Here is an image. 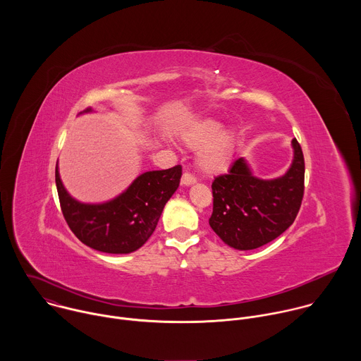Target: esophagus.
<instances>
[{
	"mask_svg": "<svg viewBox=\"0 0 361 361\" xmlns=\"http://www.w3.org/2000/svg\"><path fill=\"white\" fill-rule=\"evenodd\" d=\"M195 183V178L190 174V173H184L183 177H181V185L184 187H188V185H192Z\"/></svg>",
	"mask_w": 361,
	"mask_h": 361,
	"instance_id": "esophagus-1",
	"label": "esophagus"
}]
</instances>
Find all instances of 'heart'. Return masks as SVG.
Returning <instances> with one entry per match:
<instances>
[{
  "label": "heart",
  "instance_id": "heart-1",
  "mask_svg": "<svg viewBox=\"0 0 361 361\" xmlns=\"http://www.w3.org/2000/svg\"><path fill=\"white\" fill-rule=\"evenodd\" d=\"M181 141L197 151V167L205 176L226 173L235 152V133L231 128H221L213 118H198L184 124L180 131Z\"/></svg>",
  "mask_w": 361,
  "mask_h": 361
}]
</instances>
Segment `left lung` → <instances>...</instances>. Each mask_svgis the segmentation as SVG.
Returning a JSON list of instances; mask_svg holds the SVG:
<instances>
[{
    "mask_svg": "<svg viewBox=\"0 0 361 361\" xmlns=\"http://www.w3.org/2000/svg\"><path fill=\"white\" fill-rule=\"evenodd\" d=\"M291 145L293 161L281 177H255L241 157L228 174L213 181V214L209 223L227 245L235 250L259 248L294 223L304 194V157L295 138Z\"/></svg>",
    "mask_w": 361,
    "mask_h": 361,
    "instance_id": "obj_1",
    "label": "left lung"
}]
</instances>
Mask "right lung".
I'll use <instances>...</instances> for the list:
<instances>
[{"instance_id":"1","label":"right lung","mask_w":361,"mask_h":361,"mask_svg":"<svg viewBox=\"0 0 361 361\" xmlns=\"http://www.w3.org/2000/svg\"><path fill=\"white\" fill-rule=\"evenodd\" d=\"M85 113L92 110L87 109ZM180 178V166L147 171L113 200L90 204L71 197L61 181L59 163L56 167L59 198L68 227L81 243L109 254H128L145 244L157 227L166 202L178 188Z\"/></svg>"}]
</instances>
